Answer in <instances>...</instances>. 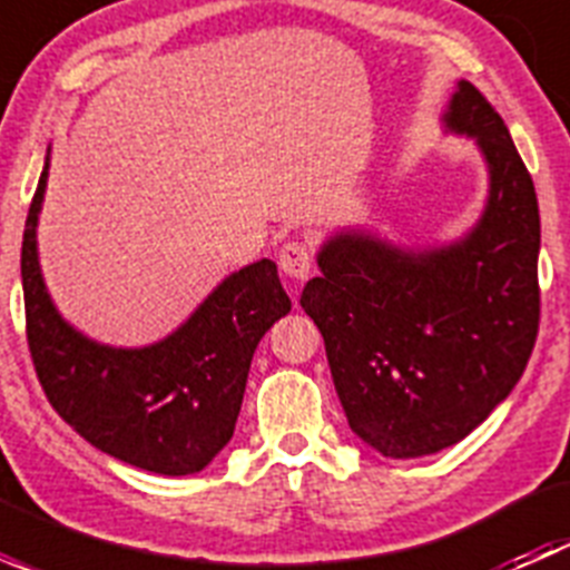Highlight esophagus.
Wrapping results in <instances>:
<instances>
[{"instance_id":"34e87169","label":"esophagus","mask_w":570,"mask_h":570,"mask_svg":"<svg viewBox=\"0 0 570 570\" xmlns=\"http://www.w3.org/2000/svg\"><path fill=\"white\" fill-rule=\"evenodd\" d=\"M278 267L284 269V275H289L292 281H306L312 275L314 258L306 243L301 239H292L284 248L278 250Z\"/></svg>"}]
</instances>
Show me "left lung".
Here are the masks:
<instances>
[{"instance_id":"left-lung-1","label":"left lung","mask_w":570,"mask_h":570,"mask_svg":"<svg viewBox=\"0 0 570 570\" xmlns=\"http://www.w3.org/2000/svg\"><path fill=\"white\" fill-rule=\"evenodd\" d=\"M444 124L474 137L488 163L476 226L433 250L338 232L301 297L325 338L350 428L386 458L433 455L465 439L513 392L538 338L540 215L530 170L502 115L465 79Z\"/></svg>"}]
</instances>
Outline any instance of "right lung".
<instances>
[{
  "label": "right lung",
  "mask_w": 570,
  "mask_h": 570,
  "mask_svg": "<svg viewBox=\"0 0 570 570\" xmlns=\"http://www.w3.org/2000/svg\"><path fill=\"white\" fill-rule=\"evenodd\" d=\"M49 157L21 243L27 344L51 407L118 461L184 476L232 441L256 344L292 301L269 258L232 273L178 331L140 350L107 347L57 314L38 264V212Z\"/></svg>",
  "instance_id": "add662e5"
}]
</instances>
